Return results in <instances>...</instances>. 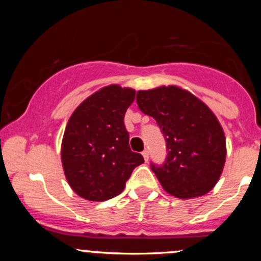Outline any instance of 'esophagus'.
Instances as JSON below:
<instances>
[{
	"label": "esophagus",
	"instance_id": "obj_1",
	"mask_svg": "<svg viewBox=\"0 0 261 261\" xmlns=\"http://www.w3.org/2000/svg\"><path fill=\"white\" fill-rule=\"evenodd\" d=\"M143 156H144V159H145V162H147V160H149V150H144V151H143Z\"/></svg>",
	"mask_w": 261,
	"mask_h": 261
}]
</instances>
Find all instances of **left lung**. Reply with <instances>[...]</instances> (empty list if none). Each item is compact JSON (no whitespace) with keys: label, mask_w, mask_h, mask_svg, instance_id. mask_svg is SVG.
Wrapping results in <instances>:
<instances>
[{"label":"left lung","mask_w":261,"mask_h":261,"mask_svg":"<svg viewBox=\"0 0 261 261\" xmlns=\"http://www.w3.org/2000/svg\"><path fill=\"white\" fill-rule=\"evenodd\" d=\"M136 102L155 118L167 141L165 162L150 164L164 191L181 199L208 193L226 160L225 134L215 114L177 86L139 91Z\"/></svg>","instance_id":"1"}]
</instances>
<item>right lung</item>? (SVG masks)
<instances>
[{
  "label": "right lung",
  "mask_w": 261,
  "mask_h": 261,
  "mask_svg": "<svg viewBox=\"0 0 261 261\" xmlns=\"http://www.w3.org/2000/svg\"><path fill=\"white\" fill-rule=\"evenodd\" d=\"M133 88L111 84L84 99L70 116L62 141V164L73 191L87 201L118 196L144 158L131 151L123 123Z\"/></svg>",
  "instance_id": "obj_1"
}]
</instances>
